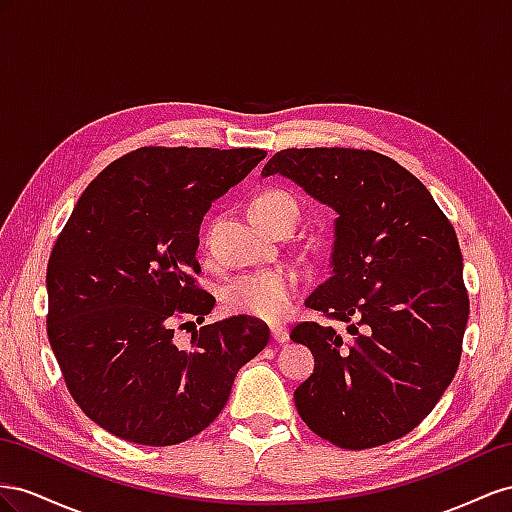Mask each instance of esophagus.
Instances as JSON below:
<instances>
[{
  "instance_id": "1",
  "label": "esophagus",
  "mask_w": 512,
  "mask_h": 512,
  "mask_svg": "<svg viewBox=\"0 0 512 512\" xmlns=\"http://www.w3.org/2000/svg\"><path fill=\"white\" fill-rule=\"evenodd\" d=\"M270 332H272V339L276 343H287L289 341V332H287L285 326H272Z\"/></svg>"
}]
</instances>
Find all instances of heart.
Here are the masks:
<instances>
[{
	"instance_id": "obj_1",
	"label": "heart",
	"mask_w": 512,
	"mask_h": 512,
	"mask_svg": "<svg viewBox=\"0 0 512 512\" xmlns=\"http://www.w3.org/2000/svg\"><path fill=\"white\" fill-rule=\"evenodd\" d=\"M281 210H291L298 216V201L285 191H266L251 201V216L259 225ZM296 296L298 276L285 268H270L231 279L223 289V304L233 315L281 321L294 309Z\"/></svg>"
}]
</instances>
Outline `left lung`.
<instances>
[{"mask_svg": "<svg viewBox=\"0 0 512 512\" xmlns=\"http://www.w3.org/2000/svg\"><path fill=\"white\" fill-rule=\"evenodd\" d=\"M261 175H283L337 212L330 279L304 304L347 328L304 321L291 330L315 356L294 392L300 418L349 450L399 440L459 367L470 300L455 229L425 184L371 150L291 148Z\"/></svg>", "mask_w": 512, "mask_h": 512, "instance_id": "left-lung-1", "label": "left lung"}]
</instances>
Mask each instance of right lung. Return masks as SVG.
<instances>
[{
  "mask_svg": "<svg viewBox=\"0 0 512 512\" xmlns=\"http://www.w3.org/2000/svg\"><path fill=\"white\" fill-rule=\"evenodd\" d=\"M264 158L255 148H139L79 197L49 257L47 334L72 399L98 427L143 446L186 442L268 345V326L248 315L196 326L191 348L172 339L178 320L201 324L216 302L195 285L203 216Z\"/></svg>",
  "mask_w": 512,
  "mask_h": 512,
  "instance_id": "right-lung-1",
  "label": "right lung"
}]
</instances>
